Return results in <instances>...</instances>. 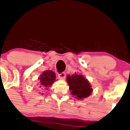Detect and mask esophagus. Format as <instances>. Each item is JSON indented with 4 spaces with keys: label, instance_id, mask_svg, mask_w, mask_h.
Returning a JSON list of instances; mask_svg holds the SVG:
<instances>
[{
    "label": "esophagus",
    "instance_id": "obj_1",
    "mask_svg": "<svg viewBox=\"0 0 130 130\" xmlns=\"http://www.w3.org/2000/svg\"><path fill=\"white\" fill-rule=\"evenodd\" d=\"M58 77L60 79H64L65 78V77H66V74H65V72H62L58 74Z\"/></svg>",
    "mask_w": 130,
    "mask_h": 130
}]
</instances>
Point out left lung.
Here are the masks:
<instances>
[{
    "mask_svg": "<svg viewBox=\"0 0 130 130\" xmlns=\"http://www.w3.org/2000/svg\"><path fill=\"white\" fill-rule=\"evenodd\" d=\"M67 83L69 85L70 90L73 95L76 96V98L87 97L92 92L90 83L83 75L73 74L71 76H67Z\"/></svg>",
    "mask_w": 130,
    "mask_h": 130,
    "instance_id": "1",
    "label": "left lung"
}]
</instances>
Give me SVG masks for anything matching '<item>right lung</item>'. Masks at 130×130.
<instances>
[{
    "mask_svg": "<svg viewBox=\"0 0 130 130\" xmlns=\"http://www.w3.org/2000/svg\"><path fill=\"white\" fill-rule=\"evenodd\" d=\"M38 79L40 80V87L41 89L44 88V89H47V88L52 86L54 82L55 81L56 74L53 71L47 70V71H44L38 77Z\"/></svg>",
    "mask_w": 130,
    "mask_h": 130,
    "instance_id": "obj_1",
    "label": "right lung"
}]
</instances>
